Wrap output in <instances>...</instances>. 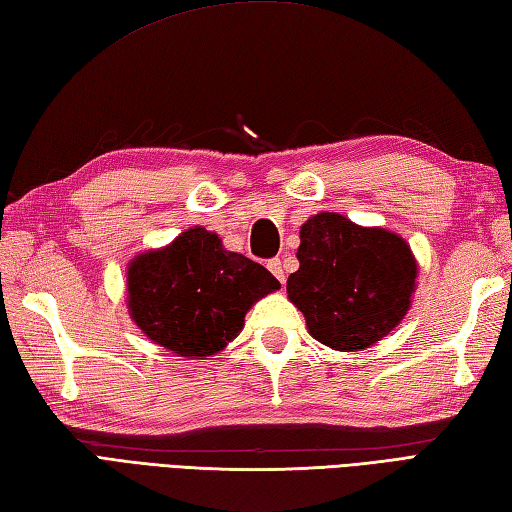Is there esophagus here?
<instances>
[{"label": "esophagus", "instance_id": "esophagus-1", "mask_svg": "<svg viewBox=\"0 0 512 512\" xmlns=\"http://www.w3.org/2000/svg\"><path fill=\"white\" fill-rule=\"evenodd\" d=\"M268 270L281 281V284H284V281H286V270H284V264H281L279 257L270 259V262H268Z\"/></svg>", "mask_w": 512, "mask_h": 512}]
</instances>
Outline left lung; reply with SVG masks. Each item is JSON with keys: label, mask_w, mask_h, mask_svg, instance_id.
<instances>
[{"label": "left lung", "mask_w": 512, "mask_h": 512, "mask_svg": "<svg viewBox=\"0 0 512 512\" xmlns=\"http://www.w3.org/2000/svg\"><path fill=\"white\" fill-rule=\"evenodd\" d=\"M299 270L288 299L303 312L314 339L332 350H365L405 317L416 290V259L385 228H363L339 213L301 226Z\"/></svg>", "instance_id": "1"}]
</instances>
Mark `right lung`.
I'll use <instances>...</instances> for the list:
<instances>
[{
  "instance_id": "1",
  "label": "right lung",
  "mask_w": 512,
  "mask_h": 512,
  "mask_svg": "<svg viewBox=\"0 0 512 512\" xmlns=\"http://www.w3.org/2000/svg\"><path fill=\"white\" fill-rule=\"evenodd\" d=\"M279 288L268 270L191 228L127 270L129 312L151 341L180 356H211L242 330L257 299Z\"/></svg>"
}]
</instances>
